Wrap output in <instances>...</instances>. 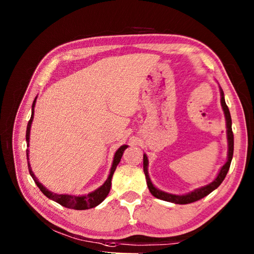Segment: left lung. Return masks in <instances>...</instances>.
I'll use <instances>...</instances> for the list:
<instances>
[{"label":"left lung","mask_w":254,"mask_h":254,"mask_svg":"<svg viewBox=\"0 0 254 254\" xmlns=\"http://www.w3.org/2000/svg\"><path fill=\"white\" fill-rule=\"evenodd\" d=\"M221 104L223 107V111H224L225 119H226L227 141H229V157H227V161L225 165L222 167V169L220 171V174H218V176L216 177V179H215L213 183L207 185V186L196 189V190L189 192V194H186V195L179 196V195L168 194V192L159 190V189H157L152 185L151 180H150L149 175H148V158L145 154H143V171H144L145 178H147V185H148L149 190L154 197H157V198H159V199L166 200V201H170V203H175V204H189V203H194V201H196V200L204 198L205 196L210 194L214 189H216L222 184L223 180H224V178L226 177L227 171H229V169H230L232 158H233V150H234V136H233V131H232L231 114H230L229 107H227L226 103H225L224 93H223L222 89H221Z\"/></svg>","instance_id":"8db88e82"}]
</instances>
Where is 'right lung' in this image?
Wrapping results in <instances>:
<instances>
[{
    "instance_id": "1",
    "label": "right lung",
    "mask_w": 254,
    "mask_h": 254,
    "mask_svg": "<svg viewBox=\"0 0 254 254\" xmlns=\"http://www.w3.org/2000/svg\"><path fill=\"white\" fill-rule=\"evenodd\" d=\"M36 100L37 97L34 98L33 104H32V114L31 118H30L29 122H28V127H27V133H25V139H27V143L29 145V136H30V127H31V123L33 120V112H34V105H36ZM127 148V145H122L121 148H119V150L115 152L114 156V160H113V165H112V168L110 171L109 178H107L106 182L102 185V186L96 189L95 191L89 192L88 195L86 196H71V195H58V194H54V192L49 191L46 187L42 186V185L38 182V179L36 178V176L33 175L31 167H30V163L28 162V168H29V173L31 175V177L33 178L34 183L37 184V186L39 187L40 190L44 192V194L48 197V198L55 200L56 203L60 204L62 206H65L67 208H71V209H88V208H93L95 206L100 205L103 200L106 198V196L109 195L110 189H111V180L112 177H113V174L115 169H117V166L119 165V162L121 161L122 154L124 152V150ZM27 159H29V150L27 149Z\"/></svg>"
}]
</instances>
